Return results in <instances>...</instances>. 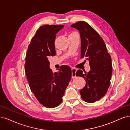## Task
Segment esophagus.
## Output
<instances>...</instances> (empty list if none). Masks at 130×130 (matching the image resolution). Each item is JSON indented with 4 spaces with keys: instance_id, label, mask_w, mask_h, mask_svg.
<instances>
[{
    "instance_id": "1",
    "label": "esophagus",
    "mask_w": 130,
    "mask_h": 130,
    "mask_svg": "<svg viewBox=\"0 0 130 130\" xmlns=\"http://www.w3.org/2000/svg\"><path fill=\"white\" fill-rule=\"evenodd\" d=\"M76 72V69L74 68H72V78H75V73Z\"/></svg>"
}]
</instances>
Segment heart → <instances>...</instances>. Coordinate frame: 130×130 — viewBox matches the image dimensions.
<instances>
[{"label": "heart", "mask_w": 130, "mask_h": 130, "mask_svg": "<svg viewBox=\"0 0 130 130\" xmlns=\"http://www.w3.org/2000/svg\"><path fill=\"white\" fill-rule=\"evenodd\" d=\"M74 33H75V32H72V33H71V34H74ZM71 34H70V35H71Z\"/></svg>", "instance_id": "heart-1"}]
</instances>
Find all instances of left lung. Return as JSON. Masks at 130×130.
<instances>
[{"instance_id": "left-lung-1", "label": "left lung", "mask_w": 130, "mask_h": 130, "mask_svg": "<svg viewBox=\"0 0 130 130\" xmlns=\"http://www.w3.org/2000/svg\"><path fill=\"white\" fill-rule=\"evenodd\" d=\"M71 27L79 30L81 58L86 57L90 66L88 73L81 70L76 72V76L86 80V85L80 93L85 101L94 103L102 98L109 87L112 71L111 58L102 37L88 23L79 21Z\"/></svg>"}]
</instances>
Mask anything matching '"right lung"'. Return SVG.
<instances>
[{"instance_id":"right-lung-1","label":"right lung","mask_w":130,"mask_h":130,"mask_svg":"<svg viewBox=\"0 0 130 130\" xmlns=\"http://www.w3.org/2000/svg\"><path fill=\"white\" fill-rule=\"evenodd\" d=\"M63 25H43L38 29L29 45L26 54L25 72L30 90L41 104L56 107L71 80L70 66H62L57 72L50 69L49 58L56 55V34Z\"/></svg>"}]
</instances>
